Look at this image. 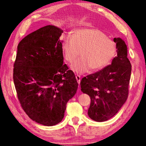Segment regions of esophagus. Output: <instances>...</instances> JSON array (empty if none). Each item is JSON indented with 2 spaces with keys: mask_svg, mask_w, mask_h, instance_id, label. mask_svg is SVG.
Instances as JSON below:
<instances>
[{
  "mask_svg": "<svg viewBox=\"0 0 146 146\" xmlns=\"http://www.w3.org/2000/svg\"><path fill=\"white\" fill-rule=\"evenodd\" d=\"M76 80H77V82H78V83L79 84H80V80H81V78H80V75H76Z\"/></svg>",
  "mask_w": 146,
  "mask_h": 146,
  "instance_id": "1",
  "label": "esophagus"
}]
</instances>
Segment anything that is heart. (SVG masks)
Segmentation results:
<instances>
[{
  "label": "heart",
  "mask_w": 146,
  "mask_h": 146,
  "mask_svg": "<svg viewBox=\"0 0 146 146\" xmlns=\"http://www.w3.org/2000/svg\"><path fill=\"white\" fill-rule=\"evenodd\" d=\"M64 57L68 62H75L80 53V58L71 66L76 73L83 74L90 70L104 68L117 53L114 42L99 29L82 28L76 30L62 44Z\"/></svg>",
  "instance_id": "b5f03b06"
}]
</instances>
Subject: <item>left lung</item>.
I'll return each mask as SVG.
<instances>
[{"instance_id":"obj_1","label":"left lung","mask_w":146,"mask_h":146,"mask_svg":"<svg viewBox=\"0 0 146 146\" xmlns=\"http://www.w3.org/2000/svg\"><path fill=\"white\" fill-rule=\"evenodd\" d=\"M117 56L111 64L102 70L82 78L81 91L91 98L88 115L97 122H104L112 118L126 101L131 65L127 58V48L120 38L113 39Z\"/></svg>"}]
</instances>
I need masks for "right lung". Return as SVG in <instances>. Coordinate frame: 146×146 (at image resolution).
I'll list each match as a JSON object with an SVG mask.
<instances>
[{
    "label": "right lung",
    "instance_id": "add662e5",
    "mask_svg": "<svg viewBox=\"0 0 146 146\" xmlns=\"http://www.w3.org/2000/svg\"><path fill=\"white\" fill-rule=\"evenodd\" d=\"M63 31L48 25L25 36L17 46L13 81L28 117L46 126L60 122L66 104L75 95V74L64 63Z\"/></svg>",
    "mask_w": 146,
    "mask_h": 146
}]
</instances>
